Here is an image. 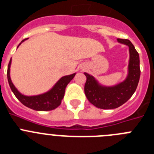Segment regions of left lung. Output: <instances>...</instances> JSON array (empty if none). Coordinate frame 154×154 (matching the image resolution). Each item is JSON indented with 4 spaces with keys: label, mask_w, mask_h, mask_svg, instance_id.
<instances>
[{
    "label": "left lung",
    "mask_w": 154,
    "mask_h": 154,
    "mask_svg": "<svg viewBox=\"0 0 154 154\" xmlns=\"http://www.w3.org/2000/svg\"><path fill=\"white\" fill-rule=\"evenodd\" d=\"M117 41L126 45L130 51L128 75L124 81L113 86H104L92 75L84 73L86 76L84 88L85 96L92 105L99 109H112L124 104L135 92L140 80V57L135 47L128 39L118 38Z\"/></svg>",
    "instance_id": "8db88e82"
}]
</instances>
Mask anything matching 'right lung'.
Wrapping results in <instances>:
<instances>
[{
  "label": "right lung",
  "instance_id": "1",
  "mask_svg": "<svg viewBox=\"0 0 154 154\" xmlns=\"http://www.w3.org/2000/svg\"><path fill=\"white\" fill-rule=\"evenodd\" d=\"M24 40H26V39H24ZM24 40H23L21 42H24ZM21 42L20 43V45L21 44ZM11 64V58L8 64V72H7L8 83L10 85L11 89L14 94L16 98L23 105L31 109L36 110V111H49V110L55 109L58 106H60L64 95H65V88L68 84L70 82L71 80L72 79L74 76L75 75V73H74V74L69 75L63 76L47 92L37 95V96H28L21 94L12 83L10 77Z\"/></svg>",
  "mask_w": 154,
  "mask_h": 154
}]
</instances>
